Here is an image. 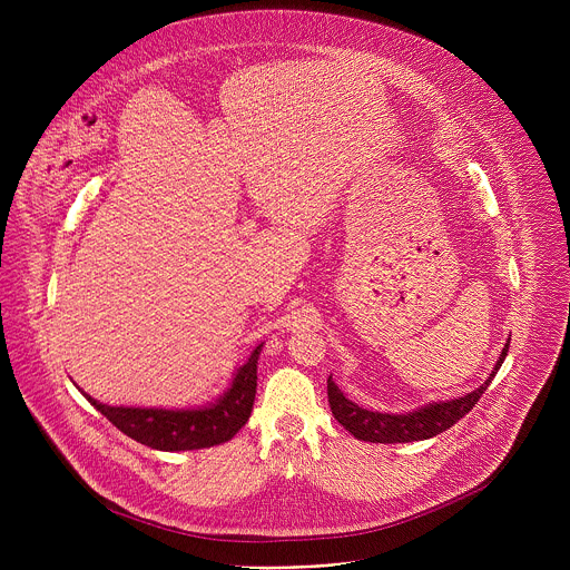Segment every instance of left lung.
Instances as JSON below:
<instances>
[{"mask_svg":"<svg viewBox=\"0 0 570 570\" xmlns=\"http://www.w3.org/2000/svg\"><path fill=\"white\" fill-rule=\"evenodd\" d=\"M510 352V338L492 370V374L482 381L480 387L466 392L464 396L451 399V401H433L422 405V409L409 411V413H379L363 409V405L347 399L336 381L330 376L327 381V394L334 417L356 438L363 442H376V444H403V442H420L431 440L446 429H451L458 420H462L475 401L482 396V392L490 387L497 372L501 370L505 356Z\"/></svg>","mask_w":570,"mask_h":570,"instance_id":"obj_1","label":"left lung"}]
</instances>
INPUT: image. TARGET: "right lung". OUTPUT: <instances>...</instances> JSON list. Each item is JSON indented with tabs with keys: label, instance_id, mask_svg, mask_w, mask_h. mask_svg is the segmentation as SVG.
I'll return each mask as SVG.
<instances>
[{
	"label": "right lung",
	"instance_id": "obj_1",
	"mask_svg": "<svg viewBox=\"0 0 570 570\" xmlns=\"http://www.w3.org/2000/svg\"><path fill=\"white\" fill-rule=\"evenodd\" d=\"M259 343L248 361L232 374L229 385L196 409H141V405H108L90 394L83 396L124 435L157 451H194L229 442L250 420L257 394Z\"/></svg>",
	"mask_w": 570,
	"mask_h": 570
}]
</instances>
